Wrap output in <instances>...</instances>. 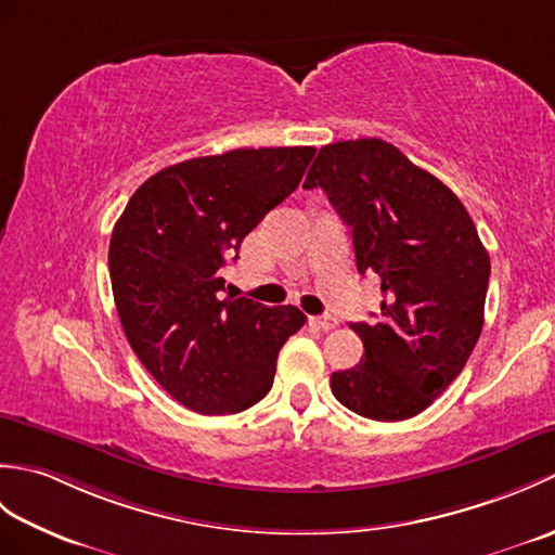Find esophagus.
Returning a JSON list of instances; mask_svg holds the SVG:
<instances>
[{"label":"esophagus","mask_w":555,"mask_h":555,"mask_svg":"<svg viewBox=\"0 0 555 555\" xmlns=\"http://www.w3.org/2000/svg\"><path fill=\"white\" fill-rule=\"evenodd\" d=\"M312 324H314L317 328H322V332H332V328L338 326V322L334 320V317H328V314H324V317H312Z\"/></svg>","instance_id":"34e87169"}]
</instances>
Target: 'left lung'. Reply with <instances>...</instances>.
Returning <instances> with one entry per match:
<instances>
[{"label": "left lung", "mask_w": 555, "mask_h": 555, "mask_svg": "<svg viewBox=\"0 0 555 555\" xmlns=\"http://www.w3.org/2000/svg\"><path fill=\"white\" fill-rule=\"evenodd\" d=\"M302 188L352 229L358 271L382 279V320L356 322L364 358L332 374L340 405L400 422L439 398L485 326L491 262L451 188L379 138L324 145Z\"/></svg>", "instance_id": "8db88e82"}]
</instances>
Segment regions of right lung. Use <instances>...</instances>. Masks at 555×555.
I'll return each mask as SVG.
<instances>
[{
    "label": "right lung",
    "mask_w": 555,
    "mask_h": 555,
    "mask_svg": "<svg viewBox=\"0 0 555 555\" xmlns=\"http://www.w3.org/2000/svg\"><path fill=\"white\" fill-rule=\"evenodd\" d=\"M314 152L243 147L173 164L150 176L116 221L109 276L124 334L188 410L233 415L259 403L279 350L305 324L293 305L223 296L221 267L296 191Z\"/></svg>",
    "instance_id": "1"
}]
</instances>
